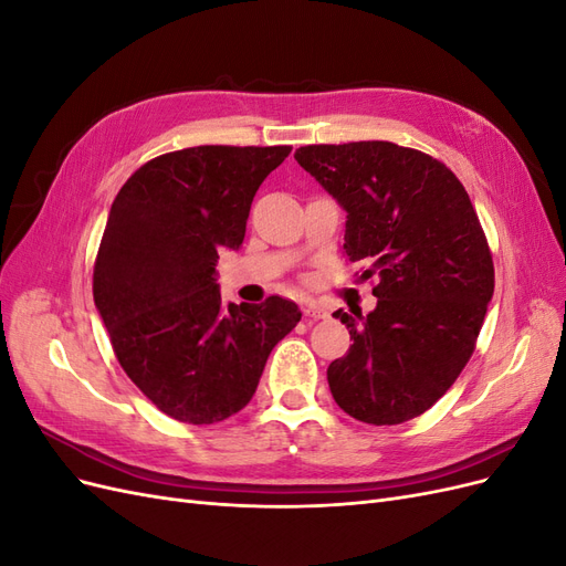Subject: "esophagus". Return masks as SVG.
Segmentation results:
<instances>
[{
    "mask_svg": "<svg viewBox=\"0 0 566 566\" xmlns=\"http://www.w3.org/2000/svg\"><path fill=\"white\" fill-rule=\"evenodd\" d=\"M302 312H304V316H310V318H325V316H328V312H325L323 306L316 304V302H304Z\"/></svg>",
    "mask_w": 566,
    "mask_h": 566,
    "instance_id": "obj_1",
    "label": "esophagus"
}]
</instances>
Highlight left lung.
<instances>
[{
  "label": "left lung",
  "mask_w": 566,
  "mask_h": 566,
  "mask_svg": "<svg viewBox=\"0 0 566 566\" xmlns=\"http://www.w3.org/2000/svg\"><path fill=\"white\" fill-rule=\"evenodd\" d=\"M295 160L347 210L345 254L378 306L328 366L337 406L368 424L422 416L458 380L493 297L489 241L465 186L441 160L391 142L302 146Z\"/></svg>",
  "instance_id": "1"
}]
</instances>
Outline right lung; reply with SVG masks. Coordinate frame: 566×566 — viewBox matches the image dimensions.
I'll list each match as a JSON object with an SVG mask.
<instances>
[{
  "label": "right lung",
  "instance_id": "right-lung-1",
  "mask_svg": "<svg viewBox=\"0 0 566 566\" xmlns=\"http://www.w3.org/2000/svg\"><path fill=\"white\" fill-rule=\"evenodd\" d=\"M290 146H193L142 165L119 188L94 262V302L119 366L188 424L245 408L297 304H227L219 250L243 245L256 188Z\"/></svg>",
  "mask_w": 566,
  "mask_h": 566
}]
</instances>
